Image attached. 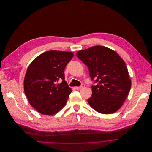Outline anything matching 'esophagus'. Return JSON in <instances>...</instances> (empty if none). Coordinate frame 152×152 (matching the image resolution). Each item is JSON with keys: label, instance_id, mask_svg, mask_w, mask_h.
I'll return each mask as SVG.
<instances>
[{"label": "esophagus", "instance_id": "1", "mask_svg": "<svg viewBox=\"0 0 152 152\" xmlns=\"http://www.w3.org/2000/svg\"><path fill=\"white\" fill-rule=\"evenodd\" d=\"M84 87H85V85L83 84H81V86H77V87H75V88H76L77 90H81V89L83 88Z\"/></svg>", "mask_w": 152, "mask_h": 152}]
</instances>
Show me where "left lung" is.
Returning a JSON list of instances; mask_svg holds the SVG:
<instances>
[{
	"label": "left lung",
	"instance_id": "1",
	"mask_svg": "<svg viewBox=\"0 0 152 152\" xmlns=\"http://www.w3.org/2000/svg\"><path fill=\"white\" fill-rule=\"evenodd\" d=\"M77 57L88 67L92 80V95L90 106L102 114L117 111L126 99L131 87L126 65L114 50L104 46H94L78 51Z\"/></svg>",
	"mask_w": 152,
	"mask_h": 152
}]
</instances>
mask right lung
<instances>
[{"instance_id":"add662e5","label":"right lung","mask_w":152,"mask_h":152,"mask_svg":"<svg viewBox=\"0 0 152 152\" xmlns=\"http://www.w3.org/2000/svg\"><path fill=\"white\" fill-rule=\"evenodd\" d=\"M72 52L48 51L36 57L27 69L24 90L37 111L53 115L66 104L72 89L65 80L64 70Z\"/></svg>"}]
</instances>
